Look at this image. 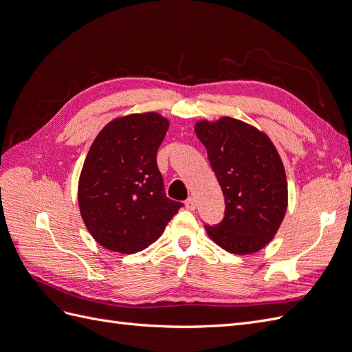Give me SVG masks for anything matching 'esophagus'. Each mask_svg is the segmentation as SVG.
Masks as SVG:
<instances>
[{
    "mask_svg": "<svg viewBox=\"0 0 352 352\" xmlns=\"http://www.w3.org/2000/svg\"><path fill=\"white\" fill-rule=\"evenodd\" d=\"M185 207L190 211H194L197 208V199L194 197H189L186 201H185Z\"/></svg>",
    "mask_w": 352,
    "mask_h": 352,
    "instance_id": "34e87169",
    "label": "esophagus"
}]
</instances>
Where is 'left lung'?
Here are the masks:
<instances>
[{"label":"left lung","mask_w":352,"mask_h":352,"mask_svg":"<svg viewBox=\"0 0 352 352\" xmlns=\"http://www.w3.org/2000/svg\"><path fill=\"white\" fill-rule=\"evenodd\" d=\"M225 195V217L206 225L208 236L232 254L263 250L278 232L287 207L282 160L269 136L245 122L221 117L195 124Z\"/></svg>","instance_id":"1"}]
</instances>
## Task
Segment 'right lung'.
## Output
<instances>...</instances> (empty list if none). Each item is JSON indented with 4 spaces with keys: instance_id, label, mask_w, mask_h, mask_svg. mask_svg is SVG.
Segmentation results:
<instances>
[{
    "instance_id": "add662e5",
    "label": "right lung",
    "mask_w": 352,
    "mask_h": 352,
    "mask_svg": "<svg viewBox=\"0 0 352 352\" xmlns=\"http://www.w3.org/2000/svg\"><path fill=\"white\" fill-rule=\"evenodd\" d=\"M168 120L158 113L114 119L95 138L79 177V208L94 239L122 254L158 239L182 202L166 197L157 166Z\"/></svg>"
}]
</instances>
